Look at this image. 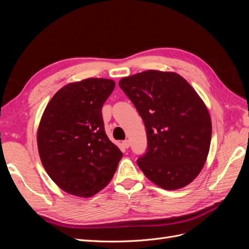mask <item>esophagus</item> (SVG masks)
<instances>
[{
  "label": "esophagus",
  "mask_w": 249,
  "mask_h": 249,
  "mask_svg": "<svg viewBox=\"0 0 249 249\" xmlns=\"http://www.w3.org/2000/svg\"><path fill=\"white\" fill-rule=\"evenodd\" d=\"M123 145H124V148H129V147H130V141H129V140L123 141Z\"/></svg>",
  "instance_id": "34e87169"
}]
</instances>
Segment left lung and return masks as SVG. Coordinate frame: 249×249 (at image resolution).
Returning a JSON list of instances; mask_svg holds the SVG:
<instances>
[{"label": "left lung", "instance_id": "8db88e82", "mask_svg": "<svg viewBox=\"0 0 249 249\" xmlns=\"http://www.w3.org/2000/svg\"><path fill=\"white\" fill-rule=\"evenodd\" d=\"M144 123L146 153L137 160L154 184L176 190L190 184L209 154L212 124L205 103L176 72L146 71L119 81Z\"/></svg>", "mask_w": 249, "mask_h": 249}]
</instances>
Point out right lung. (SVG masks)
Instances as JSON below:
<instances>
[{"label": "right lung", "instance_id": "right-lung-1", "mask_svg": "<svg viewBox=\"0 0 249 249\" xmlns=\"http://www.w3.org/2000/svg\"><path fill=\"white\" fill-rule=\"evenodd\" d=\"M115 87L109 79L70 83L44 110L37 145L44 169L67 193L90 197L106 187L123 153L105 132L102 108Z\"/></svg>", "mask_w": 249, "mask_h": 249}]
</instances>
